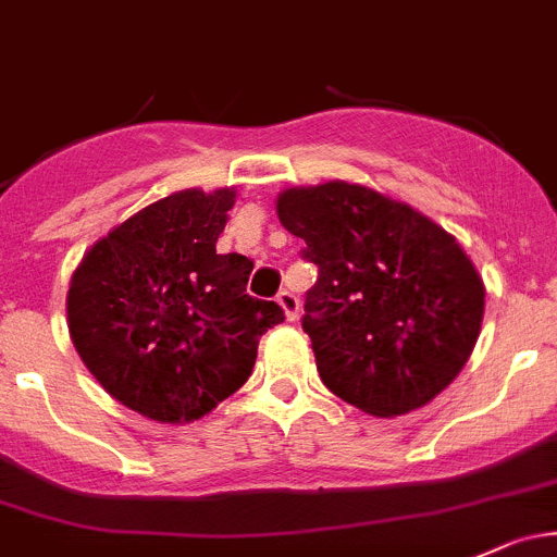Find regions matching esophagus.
<instances>
[{"instance_id":"obj_1","label":"esophagus","mask_w":557,"mask_h":557,"mask_svg":"<svg viewBox=\"0 0 557 557\" xmlns=\"http://www.w3.org/2000/svg\"><path fill=\"white\" fill-rule=\"evenodd\" d=\"M277 304L283 307L285 320H290V323H294V320L298 318V296L290 294V290H280Z\"/></svg>"}]
</instances>
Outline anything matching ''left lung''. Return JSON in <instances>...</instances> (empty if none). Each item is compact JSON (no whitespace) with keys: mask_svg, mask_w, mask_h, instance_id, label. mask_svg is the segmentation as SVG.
I'll return each mask as SVG.
<instances>
[{"mask_svg":"<svg viewBox=\"0 0 557 557\" xmlns=\"http://www.w3.org/2000/svg\"><path fill=\"white\" fill-rule=\"evenodd\" d=\"M277 219L320 269L301 325L333 395L389 419L459 376L480 336L485 285L454 234L349 181L283 189Z\"/></svg>","mask_w":557,"mask_h":557,"instance_id":"obj_1","label":"left lung"}]
</instances>
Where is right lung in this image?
<instances>
[{"mask_svg": "<svg viewBox=\"0 0 557 557\" xmlns=\"http://www.w3.org/2000/svg\"><path fill=\"white\" fill-rule=\"evenodd\" d=\"M234 186L181 189L98 239L74 269V349L114 400L189 424L248 382L259 338L283 309L245 294L253 261L215 253Z\"/></svg>", "mask_w": 557, "mask_h": 557, "instance_id": "obj_1", "label": "right lung"}]
</instances>
